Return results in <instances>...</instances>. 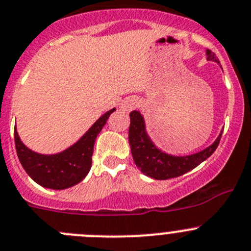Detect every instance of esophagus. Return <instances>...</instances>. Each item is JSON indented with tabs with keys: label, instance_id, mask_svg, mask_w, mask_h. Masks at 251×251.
Wrapping results in <instances>:
<instances>
[{
	"label": "esophagus",
	"instance_id": "34e87169",
	"mask_svg": "<svg viewBox=\"0 0 251 251\" xmlns=\"http://www.w3.org/2000/svg\"><path fill=\"white\" fill-rule=\"evenodd\" d=\"M139 106V101L135 97H129V99L124 100L121 104V109L123 112H130Z\"/></svg>",
	"mask_w": 251,
	"mask_h": 251
}]
</instances>
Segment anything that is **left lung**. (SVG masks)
I'll return each instance as SVG.
<instances>
[{
  "label": "left lung",
  "mask_w": 251,
  "mask_h": 251,
  "mask_svg": "<svg viewBox=\"0 0 251 251\" xmlns=\"http://www.w3.org/2000/svg\"><path fill=\"white\" fill-rule=\"evenodd\" d=\"M206 55L208 61L219 64L216 54L209 49L206 50ZM129 117L130 126L128 137H129L130 150H132L135 165L144 175L155 180H168V178L177 177L195 169L196 166H199L213 154L223 133L221 132L218 138L206 149L195 152V154L185 155V156H176V155L168 154L160 150L154 144L147 132L144 117L140 114L139 111L130 112Z\"/></svg>",
  "instance_id": "1"
}]
</instances>
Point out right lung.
Masks as SVG:
<instances>
[{"label":"right lung","mask_w":251,"mask_h":251,"mask_svg":"<svg viewBox=\"0 0 251 251\" xmlns=\"http://www.w3.org/2000/svg\"><path fill=\"white\" fill-rule=\"evenodd\" d=\"M116 108L100 117L91 128L71 147L58 154H39L25 147L14 127V143L18 159L25 173L38 185L51 190L73 187L87 176L91 169L95 140Z\"/></svg>","instance_id":"1"}]
</instances>
